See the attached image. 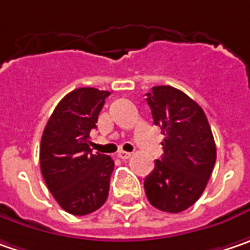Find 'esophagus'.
Returning <instances> with one entry per match:
<instances>
[{
	"mask_svg": "<svg viewBox=\"0 0 250 250\" xmlns=\"http://www.w3.org/2000/svg\"><path fill=\"white\" fill-rule=\"evenodd\" d=\"M117 157L120 158V159H128V158L131 157V152H125V151H122V149H120V151L117 152Z\"/></svg>",
	"mask_w": 250,
	"mask_h": 250,
	"instance_id": "1",
	"label": "esophagus"
}]
</instances>
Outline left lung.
Returning a JSON list of instances; mask_svg holds the SVG:
<instances>
[{
    "instance_id": "8db88e82",
    "label": "left lung",
    "mask_w": 250,
    "mask_h": 250,
    "mask_svg": "<svg viewBox=\"0 0 250 250\" xmlns=\"http://www.w3.org/2000/svg\"><path fill=\"white\" fill-rule=\"evenodd\" d=\"M146 104L165 137L164 155L144 180L146 199L161 211L180 212L199 200L211 176L217 158L211 127L200 106L173 86H154Z\"/></svg>"
}]
</instances>
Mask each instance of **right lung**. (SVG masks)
Wrapping results in <instances>:
<instances>
[{"mask_svg": "<svg viewBox=\"0 0 250 250\" xmlns=\"http://www.w3.org/2000/svg\"><path fill=\"white\" fill-rule=\"evenodd\" d=\"M109 95L96 88L74 89L56 106L42 136L43 179L61 208L74 215L96 211L109 194L113 159L93 154L89 141Z\"/></svg>", "mask_w": 250, "mask_h": 250, "instance_id": "1", "label": "right lung"}]
</instances>
